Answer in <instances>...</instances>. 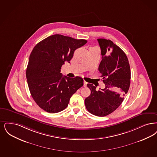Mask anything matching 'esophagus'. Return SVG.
<instances>
[{"mask_svg":"<svg viewBox=\"0 0 157 157\" xmlns=\"http://www.w3.org/2000/svg\"><path fill=\"white\" fill-rule=\"evenodd\" d=\"M87 82L86 81H84V82H83V86L84 87H85V86H86V85H87Z\"/></svg>","mask_w":157,"mask_h":157,"instance_id":"esophagus-1","label":"esophagus"}]
</instances>
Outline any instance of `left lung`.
<instances>
[{"instance_id": "8db88e82", "label": "left lung", "mask_w": 157, "mask_h": 157, "mask_svg": "<svg viewBox=\"0 0 157 157\" xmlns=\"http://www.w3.org/2000/svg\"><path fill=\"white\" fill-rule=\"evenodd\" d=\"M98 41L102 56L99 71L105 88L97 91L94 85L88 83L91 94L85 99V104L89 112L103 117L112 113L123 102L130 87L131 71L128 58L119 47L110 40L98 38Z\"/></svg>"}]
</instances>
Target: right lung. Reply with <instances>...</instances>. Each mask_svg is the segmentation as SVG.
I'll return each instance as SVG.
<instances>
[{"instance_id": "1", "label": "right lung", "mask_w": 157, "mask_h": 157, "mask_svg": "<svg viewBox=\"0 0 157 157\" xmlns=\"http://www.w3.org/2000/svg\"><path fill=\"white\" fill-rule=\"evenodd\" d=\"M88 41L54 34L39 42L33 48L26 70L29 88L38 106L50 113L68 106L70 98L83 85L79 77L63 76L61 69L72 58L74 51Z\"/></svg>"}]
</instances>
